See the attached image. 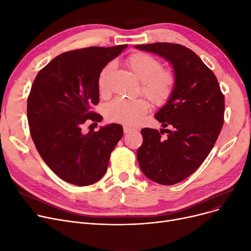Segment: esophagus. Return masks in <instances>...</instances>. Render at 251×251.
Wrapping results in <instances>:
<instances>
[{
  "mask_svg": "<svg viewBox=\"0 0 251 251\" xmlns=\"http://www.w3.org/2000/svg\"><path fill=\"white\" fill-rule=\"evenodd\" d=\"M123 130H124V133H129V132H131V131H134V129L133 128H131V127H128V126H124L123 127Z\"/></svg>",
  "mask_w": 251,
  "mask_h": 251,
  "instance_id": "1",
  "label": "esophagus"
}]
</instances>
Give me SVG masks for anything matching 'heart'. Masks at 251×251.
<instances>
[{"label":"heart","mask_w":251,"mask_h":251,"mask_svg":"<svg viewBox=\"0 0 251 251\" xmlns=\"http://www.w3.org/2000/svg\"><path fill=\"white\" fill-rule=\"evenodd\" d=\"M127 66L141 81V91L153 103H166L172 96L176 76L172 70L162 69V63L154 57L136 52L127 59ZM115 68L110 63L101 70L99 77V89L101 95L108 92V81ZM150 102L146 99L116 98L104 107L107 120L126 125H133L149 111Z\"/></svg>","instance_id":"1"}]
</instances>
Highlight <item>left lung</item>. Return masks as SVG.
I'll return each instance as SVG.
<instances>
[{
	"label": "left lung",
	"mask_w": 251,
	"mask_h": 251,
	"mask_svg": "<svg viewBox=\"0 0 251 251\" xmlns=\"http://www.w3.org/2000/svg\"><path fill=\"white\" fill-rule=\"evenodd\" d=\"M135 48L164 58L176 76L172 96L154 115L163 128H143L137 150L144 175L174 185L194 173L214 148L224 123L225 100L213 71L188 48L170 43Z\"/></svg>",
	"instance_id": "8db88e82"
}]
</instances>
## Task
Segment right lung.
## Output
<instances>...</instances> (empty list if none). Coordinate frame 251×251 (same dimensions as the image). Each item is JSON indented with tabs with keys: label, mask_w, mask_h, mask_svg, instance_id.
Listing matches in <instances>:
<instances>
[{
	"label": "right lung",
	"mask_w": 251,
	"mask_h": 251,
	"mask_svg": "<svg viewBox=\"0 0 251 251\" xmlns=\"http://www.w3.org/2000/svg\"><path fill=\"white\" fill-rule=\"evenodd\" d=\"M126 48L89 47L63 52L34 79L27 100L31 138L45 163L66 182L87 186L99 181L123 136L119 124L88 133L82 132V126L102 120L90 111L100 100L99 77Z\"/></svg>",
	"instance_id": "obj_1"
}]
</instances>
